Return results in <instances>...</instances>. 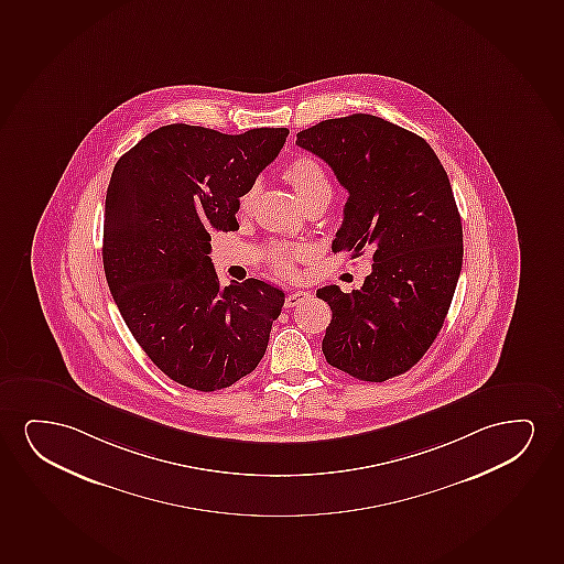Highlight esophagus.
<instances>
[{"label":"esophagus","mask_w":564,"mask_h":564,"mask_svg":"<svg viewBox=\"0 0 564 564\" xmlns=\"http://www.w3.org/2000/svg\"><path fill=\"white\" fill-rule=\"evenodd\" d=\"M306 299H310V293H307V291H293V293L286 294L285 306H299V304L306 301Z\"/></svg>","instance_id":"obj_1"}]
</instances>
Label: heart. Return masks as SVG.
Returning <instances> with one entry per match:
<instances>
[{"mask_svg":"<svg viewBox=\"0 0 564 564\" xmlns=\"http://www.w3.org/2000/svg\"><path fill=\"white\" fill-rule=\"evenodd\" d=\"M285 176L293 183L294 191L301 195L304 206L312 205L317 198H330V182L322 164L312 159V156H299L294 159L285 170ZM260 183L254 182L249 189L242 193L239 198V210L249 213L250 208L257 203ZM312 257V250L304 245H294V242H271L265 249V258L273 270L291 278L296 273V263L306 262Z\"/></svg>","mask_w":564,"mask_h":564,"instance_id":"obj_1","label":"heart"}]
</instances>
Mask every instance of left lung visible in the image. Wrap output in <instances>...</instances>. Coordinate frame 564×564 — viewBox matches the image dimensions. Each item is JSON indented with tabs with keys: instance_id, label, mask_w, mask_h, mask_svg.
Returning <instances> with one entry per match:
<instances>
[{
	"instance_id": "1",
	"label": "left lung",
	"mask_w": 564,
	"mask_h": 564,
	"mask_svg": "<svg viewBox=\"0 0 564 564\" xmlns=\"http://www.w3.org/2000/svg\"><path fill=\"white\" fill-rule=\"evenodd\" d=\"M296 145L348 191L333 250H373L359 291H317L333 312L323 354L354 379L388 381L431 348L462 273V216L446 170L417 133L373 115L323 120L296 133Z\"/></svg>"
}]
</instances>
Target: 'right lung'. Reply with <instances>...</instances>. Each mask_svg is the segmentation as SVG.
<instances>
[{
  "label": "right lung",
  "mask_w": 564,
  "mask_h": 564,
  "mask_svg": "<svg viewBox=\"0 0 564 564\" xmlns=\"http://www.w3.org/2000/svg\"><path fill=\"white\" fill-rule=\"evenodd\" d=\"M286 135V128L229 135L203 126H162L112 170L105 278L133 338L183 387H231L265 354L285 293L260 279L221 286L208 231L239 227V197Z\"/></svg>",
  "instance_id": "add662e5"
}]
</instances>
